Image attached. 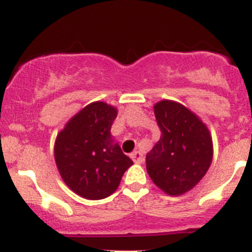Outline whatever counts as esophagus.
<instances>
[{"label":"esophagus","mask_w":252,"mask_h":252,"mask_svg":"<svg viewBox=\"0 0 252 252\" xmlns=\"http://www.w3.org/2000/svg\"><path fill=\"white\" fill-rule=\"evenodd\" d=\"M130 157L135 163H142V162H144V155H142V152L140 151H134L133 154L130 155Z\"/></svg>","instance_id":"esophagus-1"}]
</instances>
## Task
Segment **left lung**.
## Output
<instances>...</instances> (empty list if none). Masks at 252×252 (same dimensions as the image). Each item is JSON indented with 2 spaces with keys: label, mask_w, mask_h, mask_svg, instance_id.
Returning a JSON list of instances; mask_svg holds the SVG:
<instances>
[{
  "label": "left lung",
  "mask_w": 252,
  "mask_h": 252,
  "mask_svg": "<svg viewBox=\"0 0 252 252\" xmlns=\"http://www.w3.org/2000/svg\"><path fill=\"white\" fill-rule=\"evenodd\" d=\"M154 111L161 136L146 155L147 173L162 191L179 196L210 168L212 138L201 119L180 103L162 100Z\"/></svg>",
  "instance_id": "8db88e82"
}]
</instances>
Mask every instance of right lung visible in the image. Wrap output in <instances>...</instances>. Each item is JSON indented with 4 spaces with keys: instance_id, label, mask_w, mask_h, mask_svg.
I'll use <instances>...</instances> for the list:
<instances>
[{
    "instance_id": "add662e5",
    "label": "right lung",
    "mask_w": 252,
    "mask_h": 252,
    "mask_svg": "<svg viewBox=\"0 0 252 252\" xmlns=\"http://www.w3.org/2000/svg\"><path fill=\"white\" fill-rule=\"evenodd\" d=\"M117 108L93 102L79 111L58 133L55 159L58 172L72 191L88 200L113 194L133 161L111 135Z\"/></svg>"
}]
</instances>
